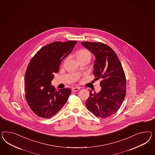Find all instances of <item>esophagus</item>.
I'll list each match as a JSON object with an SVG mask.
<instances>
[{"instance_id":"esophagus-1","label":"esophagus","mask_w":155,"mask_h":155,"mask_svg":"<svg viewBox=\"0 0 155 155\" xmlns=\"http://www.w3.org/2000/svg\"><path fill=\"white\" fill-rule=\"evenodd\" d=\"M80 90V87H73V88H72V89H71V90H72L73 92L78 91H79Z\"/></svg>"}]
</instances>
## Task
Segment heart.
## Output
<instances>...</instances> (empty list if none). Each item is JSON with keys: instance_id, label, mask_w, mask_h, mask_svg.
Masks as SVG:
<instances>
[{"instance_id": "heart-1", "label": "heart", "mask_w": 155, "mask_h": 155, "mask_svg": "<svg viewBox=\"0 0 155 155\" xmlns=\"http://www.w3.org/2000/svg\"><path fill=\"white\" fill-rule=\"evenodd\" d=\"M76 56L80 61L84 60H87L90 61L92 57L91 52L86 49H82L78 51L76 54Z\"/></svg>"}]
</instances>
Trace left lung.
Listing matches in <instances>:
<instances>
[{
	"label": "left lung",
	"instance_id": "1",
	"mask_svg": "<svg viewBox=\"0 0 155 155\" xmlns=\"http://www.w3.org/2000/svg\"><path fill=\"white\" fill-rule=\"evenodd\" d=\"M95 56L93 74L101 78V91L92 93L86 102L88 110L95 116L105 118L116 113L125 97L126 80L121 63L115 52L101 42H82Z\"/></svg>",
	"mask_w": 155,
	"mask_h": 155
}]
</instances>
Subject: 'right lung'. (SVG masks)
<instances>
[{"label": "right lung", "mask_w": 155, "mask_h": 155, "mask_svg": "<svg viewBox=\"0 0 155 155\" xmlns=\"http://www.w3.org/2000/svg\"><path fill=\"white\" fill-rule=\"evenodd\" d=\"M76 41L54 42L43 47L29 63L25 77V98L38 117L50 118L58 113L71 93L69 88L55 90L51 85L54 73L71 52Z\"/></svg>", "instance_id": "add662e5"}]
</instances>
